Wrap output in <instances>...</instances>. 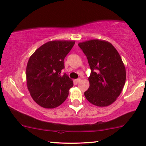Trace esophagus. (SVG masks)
I'll list each match as a JSON object with an SVG mask.
<instances>
[{
  "instance_id": "34e87169",
  "label": "esophagus",
  "mask_w": 146,
  "mask_h": 146,
  "mask_svg": "<svg viewBox=\"0 0 146 146\" xmlns=\"http://www.w3.org/2000/svg\"><path fill=\"white\" fill-rule=\"evenodd\" d=\"M81 81V79H80V78L77 79H75V82H76L77 83H79V81Z\"/></svg>"
}]
</instances>
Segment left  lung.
<instances>
[{"label":"left lung","instance_id":"obj_1","mask_svg":"<svg viewBox=\"0 0 146 146\" xmlns=\"http://www.w3.org/2000/svg\"><path fill=\"white\" fill-rule=\"evenodd\" d=\"M78 45L91 70L85 98L96 106H110L119 97L125 83V68L119 53L110 42L103 40H87Z\"/></svg>","mask_w":146,"mask_h":146}]
</instances>
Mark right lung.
I'll list each match as a JSON object with an SVG mask.
<instances>
[{
    "label": "right lung",
    "mask_w": 146,
    "mask_h": 146,
    "mask_svg": "<svg viewBox=\"0 0 146 146\" xmlns=\"http://www.w3.org/2000/svg\"><path fill=\"white\" fill-rule=\"evenodd\" d=\"M74 40L48 41L29 58L27 65V87L33 100L44 108L53 109L65 102L73 82L61 70L64 59L75 44Z\"/></svg>",
    "instance_id": "right-lung-1"
}]
</instances>
